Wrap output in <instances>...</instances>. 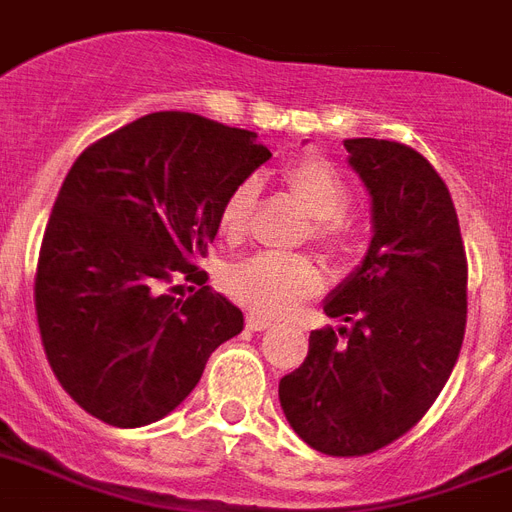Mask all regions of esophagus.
<instances>
[{
    "mask_svg": "<svg viewBox=\"0 0 512 512\" xmlns=\"http://www.w3.org/2000/svg\"><path fill=\"white\" fill-rule=\"evenodd\" d=\"M247 327L249 330H255V333H263V330H268V327H271V322H268L265 317H257V314H249Z\"/></svg>",
    "mask_w": 512,
    "mask_h": 512,
    "instance_id": "1",
    "label": "esophagus"
}]
</instances>
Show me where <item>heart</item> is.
I'll return each instance as SVG.
<instances>
[{
    "label": "heart",
    "mask_w": 512,
    "mask_h": 512,
    "mask_svg": "<svg viewBox=\"0 0 512 512\" xmlns=\"http://www.w3.org/2000/svg\"><path fill=\"white\" fill-rule=\"evenodd\" d=\"M284 185L295 204L311 217V239L325 252H341L349 241L346 212L351 187L341 169L325 158H306L284 171ZM257 201L255 179H241L220 206V228L230 239L244 236ZM228 292L249 311L284 317L322 290V271L303 255H255L228 271Z\"/></svg>",
    "instance_id": "b5f03b06"
}]
</instances>
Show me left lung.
<instances>
[{
  "instance_id": "obj_1",
  "label": "left lung",
  "mask_w": 512,
  "mask_h": 512,
  "mask_svg": "<svg viewBox=\"0 0 512 512\" xmlns=\"http://www.w3.org/2000/svg\"><path fill=\"white\" fill-rule=\"evenodd\" d=\"M373 209L368 255L325 300L338 330L308 335L279 381L290 427L327 456L395 443L435 403L467 325V257L446 182L400 142L346 139Z\"/></svg>"
}]
</instances>
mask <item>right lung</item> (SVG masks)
I'll list each match as a JSON object with an SVG mask.
<instances>
[{"instance_id": "1", "label": "right lung", "mask_w": 512, "mask_h": 512, "mask_svg": "<svg viewBox=\"0 0 512 512\" xmlns=\"http://www.w3.org/2000/svg\"><path fill=\"white\" fill-rule=\"evenodd\" d=\"M268 158L255 131L152 112L74 161L39 247L34 308L50 368L83 411L112 427L163 419L244 330L195 263L225 195ZM174 278L194 295L169 296Z\"/></svg>"}]
</instances>
